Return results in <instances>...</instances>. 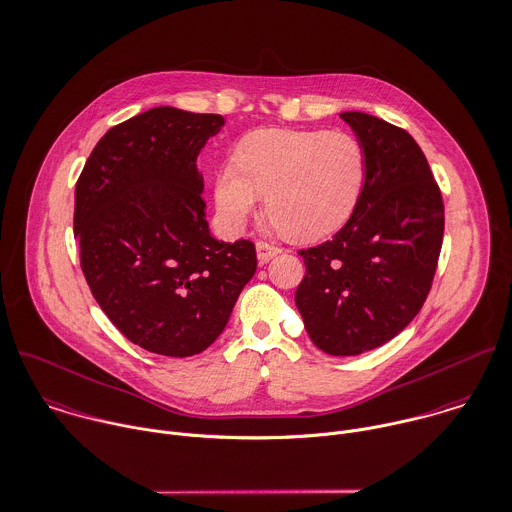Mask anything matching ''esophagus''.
<instances>
[{
	"instance_id": "1",
	"label": "esophagus",
	"mask_w": 512,
	"mask_h": 512,
	"mask_svg": "<svg viewBox=\"0 0 512 512\" xmlns=\"http://www.w3.org/2000/svg\"><path fill=\"white\" fill-rule=\"evenodd\" d=\"M257 259L259 263H267L269 259H273L275 255L281 253V247L273 245V243H267V241H257Z\"/></svg>"
}]
</instances>
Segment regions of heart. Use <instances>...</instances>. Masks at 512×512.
I'll list each match as a JSON object with an SVG mask.
<instances>
[{
	"instance_id": "obj_1",
	"label": "heart",
	"mask_w": 512,
	"mask_h": 512,
	"mask_svg": "<svg viewBox=\"0 0 512 512\" xmlns=\"http://www.w3.org/2000/svg\"><path fill=\"white\" fill-rule=\"evenodd\" d=\"M367 183V149L359 137L329 129H259L241 139L235 165L215 177V205L241 229L265 195L271 227L299 241L339 231Z\"/></svg>"
}]
</instances>
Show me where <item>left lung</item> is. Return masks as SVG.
Returning a JSON list of instances; mask_svg holds the SVG:
<instances>
[{
  "mask_svg": "<svg viewBox=\"0 0 512 512\" xmlns=\"http://www.w3.org/2000/svg\"><path fill=\"white\" fill-rule=\"evenodd\" d=\"M367 149V183L331 241L303 249L295 305L321 351L353 357L397 337L421 311L443 245L445 207L417 141L401 127L345 111Z\"/></svg>",
  "mask_w": 512,
  "mask_h": 512,
  "instance_id": "obj_1",
  "label": "left lung"
}]
</instances>
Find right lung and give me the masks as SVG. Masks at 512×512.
<instances>
[{
    "mask_svg": "<svg viewBox=\"0 0 512 512\" xmlns=\"http://www.w3.org/2000/svg\"><path fill=\"white\" fill-rule=\"evenodd\" d=\"M225 119L153 107L111 127L75 185L81 271L109 321L165 357L205 351L257 269L255 245L217 241L197 155Z\"/></svg>",
    "mask_w": 512,
    "mask_h": 512,
    "instance_id": "1",
    "label": "right lung"
}]
</instances>
